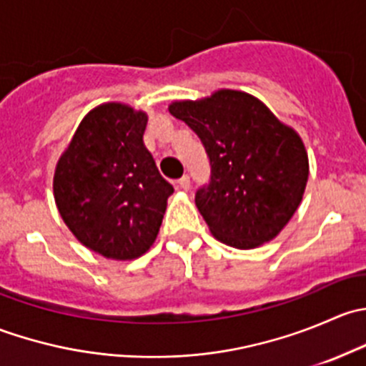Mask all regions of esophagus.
Returning a JSON list of instances; mask_svg holds the SVG:
<instances>
[{
  "instance_id": "obj_1",
  "label": "esophagus",
  "mask_w": 366,
  "mask_h": 366,
  "mask_svg": "<svg viewBox=\"0 0 366 366\" xmlns=\"http://www.w3.org/2000/svg\"><path fill=\"white\" fill-rule=\"evenodd\" d=\"M189 186H191V182H189V177H187V175L180 177V179L177 180V187H179V189L187 191V189H189Z\"/></svg>"
}]
</instances>
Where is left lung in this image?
Masks as SVG:
<instances>
[{
    "label": "left lung",
    "mask_w": 366,
    "mask_h": 366,
    "mask_svg": "<svg viewBox=\"0 0 366 366\" xmlns=\"http://www.w3.org/2000/svg\"><path fill=\"white\" fill-rule=\"evenodd\" d=\"M168 109L197 132L209 156L210 182L194 202L210 234L237 249L272 241L308 182V154L297 132L239 90L175 101Z\"/></svg>",
    "instance_id": "obj_1"
}]
</instances>
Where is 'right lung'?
<instances>
[{"label": "right lung", "mask_w": 366, "mask_h": 366, "mask_svg": "<svg viewBox=\"0 0 366 366\" xmlns=\"http://www.w3.org/2000/svg\"><path fill=\"white\" fill-rule=\"evenodd\" d=\"M147 122V113L122 102L97 106L54 169L61 219L81 244L113 260L149 252L173 193L143 143Z\"/></svg>", "instance_id": "1"}]
</instances>
